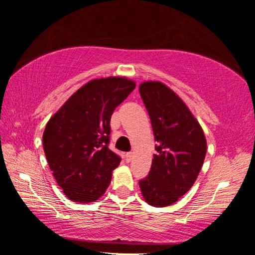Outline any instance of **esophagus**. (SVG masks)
I'll use <instances>...</instances> for the list:
<instances>
[{"label": "esophagus", "mask_w": 255, "mask_h": 255, "mask_svg": "<svg viewBox=\"0 0 255 255\" xmlns=\"http://www.w3.org/2000/svg\"><path fill=\"white\" fill-rule=\"evenodd\" d=\"M131 158H132L131 152H128V153H126V155H125V159H126V162H130Z\"/></svg>", "instance_id": "esophagus-1"}]
</instances>
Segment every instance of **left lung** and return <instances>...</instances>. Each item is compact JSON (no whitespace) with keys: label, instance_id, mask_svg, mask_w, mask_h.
<instances>
[{"label":"left lung","instance_id":"8db88e82","mask_svg":"<svg viewBox=\"0 0 255 255\" xmlns=\"http://www.w3.org/2000/svg\"><path fill=\"white\" fill-rule=\"evenodd\" d=\"M139 93L156 141L148 175L139 180L150 206L166 207L195 183L207 152L205 133L184 102L161 82H145Z\"/></svg>","mask_w":255,"mask_h":255}]
</instances>
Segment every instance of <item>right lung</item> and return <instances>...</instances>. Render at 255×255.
<instances>
[{
	"mask_svg": "<svg viewBox=\"0 0 255 255\" xmlns=\"http://www.w3.org/2000/svg\"><path fill=\"white\" fill-rule=\"evenodd\" d=\"M135 89L125 77L93 80L73 94L46 125L42 143L54 178L72 201L99 199L122 157L109 148L110 119Z\"/></svg>",
	"mask_w": 255,
	"mask_h": 255,
	"instance_id": "1",
	"label": "right lung"
}]
</instances>
